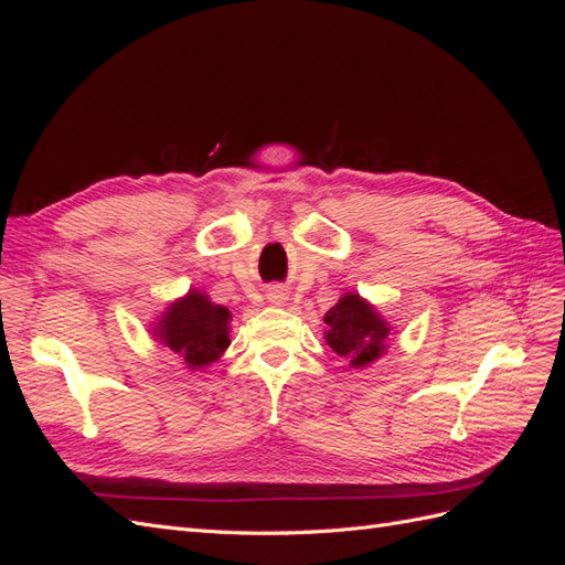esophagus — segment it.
Returning <instances> with one entry per match:
<instances>
[{
  "label": "esophagus",
  "mask_w": 565,
  "mask_h": 565,
  "mask_svg": "<svg viewBox=\"0 0 565 565\" xmlns=\"http://www.w3.org/2000/svg\"><path fill=\"white\" fill-rule=\"evenodd\" d=\"M266 297H268V301H273V303H282V301H285V292H282L280 287H270Z\"/></svg>",
  "instance_id": "1"
}]
</instances>
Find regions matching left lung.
<instances>
[{"mask_svg": "<svg viewBox=\"0 0 565 565\" xmlns=\"http://www.w3.org/2000/svg\"><path fill=\"white\" fill-rule=\"evenodd\" d=\"M324 339L339 358H347L351 367H365L377 361L386 349L388 328L367 301L358 295H344L324 313Z\"/></svg>", "mask_w": 565, "mask_h": 565, "instance_id": "left-lung-1", "label": "left lung"}]
</instances>
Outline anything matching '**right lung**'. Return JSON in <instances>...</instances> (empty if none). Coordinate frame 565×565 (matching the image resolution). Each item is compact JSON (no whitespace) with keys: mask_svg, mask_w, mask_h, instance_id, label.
<instances>
[{"mask_svg":"<svg viewBox=\"0 0 565 565\" xmlns=\"http://www.w3.org/2000/svg\"><path fill=\"white\" fill-rule=\"evenodd\" d=\"M228 320L231 311L224 306L200 292H188L185 299L169 306L156 332L188 367L198 370L214 363L231 344Z\"/></svg>","mask_w":565,"mask_h":565,"instance_id":"1","label":"right lung"}]
</instances>
